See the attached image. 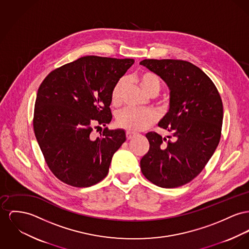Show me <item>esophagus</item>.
I'll list each match as a JSON object with an SVG mask.
<instances>
[{"label": "esophagus", "instance_id": "esophagus-1", "mask_svg": "<svg viewBox=\"0 0 249 249\" xmlns=\"http://www.w3.org/2000/svg\"><path fill=\"white\" fill-rule=\"evenodd\" d=\"M136 135V133L133 132V131H130V130H128L127 132H126V137H127V139L128 140H130V139H132L133 137Z\"/></svg>", "mask_w": 249, "mask_h": 249}]
</instances>
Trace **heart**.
I'll return each mask as SVG.
<instances>
[{
    "instance_id": "1",
    "label": "heart",
    "mask_w": 249,
    "mask_h": 249,
    "mask_svg": "<svg viewBox=\"0 0 249 249\" xmlns=\"http://www.w3.org/2000/svg\"><path fill=\"white\" fill-rule=\"evenodd\" d=\"M137 82L146 94H157L160 89V82L157 75L152 72H143L137 77ZM124 87V80L120 79L112 89L111 102L118 105L121 102L122 90ZM157 120L154 112L144 109L124 108L118 112L116 121L118 125L128 130L139 131L147 128Z\"/></svg>"
}]
</instances>
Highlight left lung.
<instances>
[{
    "mask_svg": "<svg viewBox=\"0 0 249 249\" xmlns=\"http://www.w3.org/2000/svg\"><path fill=\"white\" fill-rule=\"evenodd\" d=\"M140 64L159 75L170 90L169 109L159 126L175 137L171 142L147 133L149 151L141 160V170L159 187H180L198 176L218 146L223 103L211 78L188 61L144 59Z\"/></svg>",
    "mask_w": 249,
    "mask_h": 249,
    "instance_id": "1",
    "label": "left lung"
}]
</instances>
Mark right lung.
<instances>
[{
  "label": "right lung",
  "instance_id": "obj_1",
  "mask_svg": "<svg viewBox=\"0 0 249 249\" xmlns=\"http://www.w3.org/2000/svg\"><path fill=\"white\" fill-rule=\"evenodd\" d=\"M134 59L89 55L50 72L39 86L34 132L52 173L62 182L84 188L104 179L112 157L125 142L124 129L90 135L94 124L111 122L115 84Z\"/></svg>",
  "mask_w": 249,
  "mask_h": 249
}]
</instances>
